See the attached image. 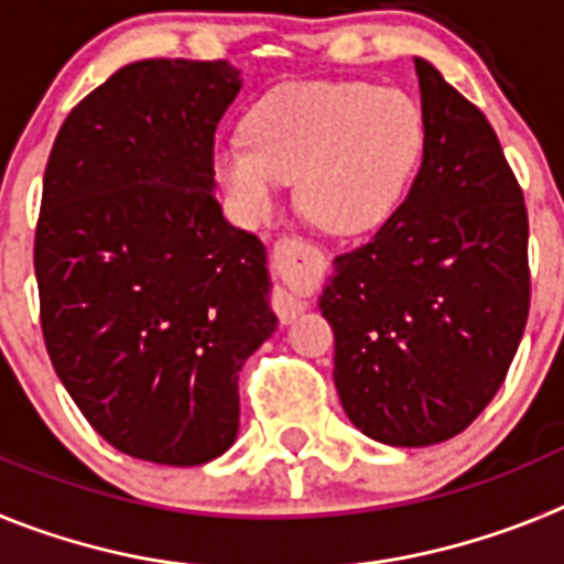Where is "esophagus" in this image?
Wrapping results in <instances>:
<instances>
[{"instance_id":"obj_1","label":"esophagus","mask_w":564,"mask_h":564,"mask_svg":"<svg viewBox=\"0 0 564 564\" xmlns=\"http://www.w3.org/2000/svg\"><path fill=\"white\" fill-rule=\"evenodd\" d=\"M273 307H276L282 322H296V316L307 311V302L293 291H276L273 293Z\"/></svg>"}]
</instances>
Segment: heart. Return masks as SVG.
Returning a JSON list of instances; mask_svg holds the SVG:
<instances>
[{
    "label": "heart",
    "mask_w": 564,
    "mask_h": 564,
    "mask_svg": "<svg viewBox=\"0 0 564 564\" xmlns=\"http://www.w3.org/2000/svg\"><path fill=\"white\" fill-rule=\"evenodd\" d=\"M423 149L415 104L390 87L296 82L268 93L246 118V141L214 149V177L242 220L296 206L333 237L372 231L403 200Z\"/></svg>",
    "instance_id": "obj_1"
}]
</instances>
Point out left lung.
<instances>
[{
	"mask_svg": "<svg viewBox=\"0 0 564 564\" xmlns=\"http://www.w3.org/2000/svg\"><path fill=\"white\" fill-rule=\"evenodd\" d=\"M423 154L367 246L333 259L318 311L358 432L387 446L460 435L497 395L528 318V214L486 115L415 56Z\"/></svg>",
	"mask_w": 564,
	"mask_h": 564,
	"instance_id": "left-lung-1",
	"label": "left lung"
}]
</instances>
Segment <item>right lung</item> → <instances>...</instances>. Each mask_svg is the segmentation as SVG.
I'll return each instance as SVG.
<instances>
[{
  "label": "right lung",
  "instance_id": "add662e5",
  "mask_svg": "<svg viewBox=\"0 0 564 564\" xmlns=\"http://www.w3.org/2000/svg\"><path fill=\"white\" fill-rule=\"evenodd\" d=\"M228 62L143 58L73 112L36 228L53 370L115 449L200 466L231 449L239 370L276 333L268 251L214 197Z\"/></svg>",
  "mask_w": 564,
  "mask_h": 564
}]
</instances>
